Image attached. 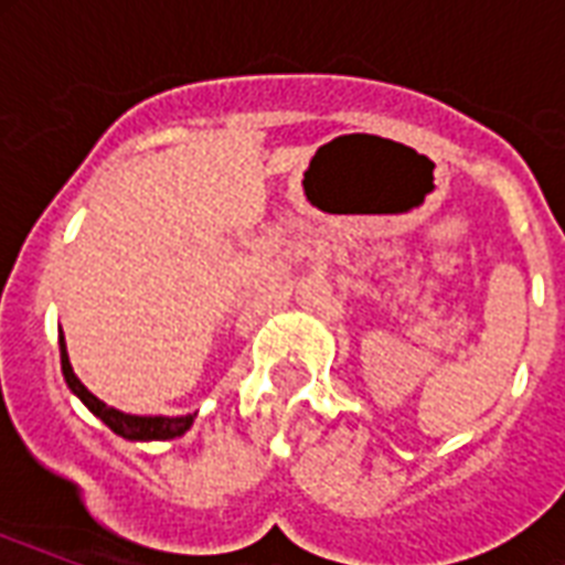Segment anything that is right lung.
<instances>
[{"mask_svg": "<svg viewBox=\"0 0 565 565\" xmlns=\"http://www.w3.org/2000/svg\"><path fill=\"white\" fill-rule=\"evenodd\" d=\"M61 372L66 377V386L73 390L78 398H82L87 407H90L93 416H99L105 425H108L114 434L126 439H175L181 437L184 430L193 425V413L190 416H131V413H119L114 407H108L105 402H99L96 395L87 390V386L75 377L73 366H70V358H66V343L64 334H61Z\"/></svg>", "mask_w": 565, "mask_h": 565, "instance_id": "add662e5", "label": "right lung"}]
</instances>
